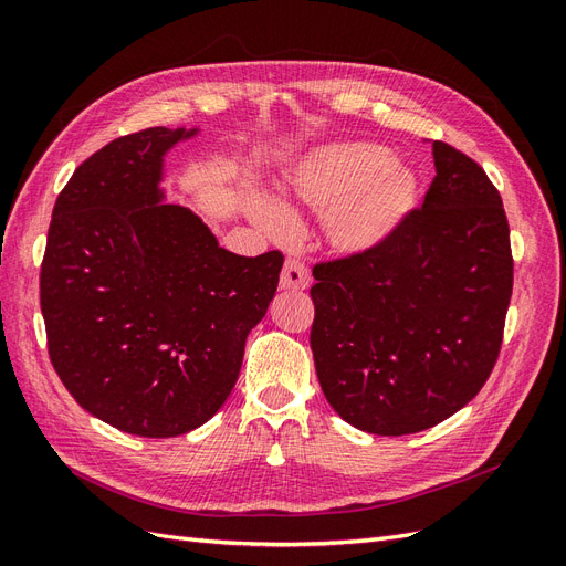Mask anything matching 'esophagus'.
Returning a JSON list of instances; mask_svg holds the SVG:
<instances>
[{
	"label": "esophagus",
	"instance_id": "obj_1",
	"mask_svg": "<svg viewBox=\"0 0 566 566\" xmlns=\"http://www.w3.org/2000/svg\"><path fill=\"white\" fill-rule=\"evenodd\" d=\"M281 287L283 290H306L310 287V271L300 256H287L281 271Z\"/></svg>",
	"mask_w": 566,
	"mask_h": 566
}]
</instances>
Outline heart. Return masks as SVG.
I'll use <instances>...</instances> for the list:
<instances>
[{
    "mask_svg": "<svg viewBox=\"0 0 566 566\" xmlns=\"http://www.w3.org/2000/svg\"><path fill=\"white\" fill-rule=\"evenodd\" d=\"M290 196L314 212H323L325 233L342 252L375 248L394 231L416 200V177L375 144H339L321 148L304 160ZM262 224L271 233H287L283 210L262 205Z\"/></svg>",
    "mask_w": 566,
    "mask_h": 566,
    "instance_id": "obj_1",
    "label": "heart"
}]
</instances>
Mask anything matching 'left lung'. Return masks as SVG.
I'll return each mask as SVG.
<instances>
[{"mask_svg": "<svg viewBox=\"0 0 566 566\" xmlns=\"http://www.w3.org/2000/svg\"><path fill=\"white\" fill-rule=\"evenodd\" d=\"M437 175L375 248L314 264L312 352L342 420L380 437L451 418L499 361L510 227L482 165L432 142Z\"/></svg>", "mask_w": 566, "mask_h": 566, "instance_id": "8db88e82", "label": "left lung"}]
</instances>
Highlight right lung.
Wrapping results in <instances>:
<instances>
[{
    "mask_svg": "<svg viewBox=\"0 0 566 566\" xmlns=\"http://www.w3.org/2000/svg\"><path fill=\"white\" fill-rule=\"evenodd\" d=\"M184 136L148 127L84 160L56 198L40 273L61 382L150 439L196 430L229 399L283 266L281 250L233 254L193 212L158 202L163 153Z\"/></svg>",
    "mask_w": 566,
    "mask_h": 566,
    "instance_id": "1",
    "label": "right lung"
}]
</instances>
